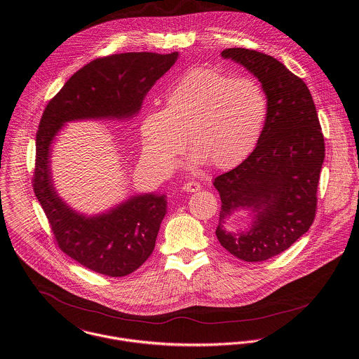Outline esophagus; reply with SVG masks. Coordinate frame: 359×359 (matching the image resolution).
Returning a JSON list of instances; mask_svg holds the SVG:
<instances>
[{"instance_id":"34e87169","label":"esophagus","mask_w":359,"mask_h":359,"mask_svg":"<svg viewBox=\"0 0 359 359\" xmlns=\"http://www.w3.org/2000/svg\"><path fill=\"white\" fill-rule=\"evenodd\" d=\"M201 189V184L198 182H194V180H190L187 183L183 184V190L184 191H189V193H196Z\"/></svg>"}]
</instances>
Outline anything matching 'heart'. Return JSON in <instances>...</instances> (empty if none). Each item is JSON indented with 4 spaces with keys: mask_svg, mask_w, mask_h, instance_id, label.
I'll use <instances>...</instances> for the list:
<instances>
[{
    "mask_svg": "<svg viewBox=\"0 0 359 359\" xmlns=\"http://www.w3.org/2000/svg\"><path fill=\"white\" fill-rule=\"evenodd\" d=\"M268 118L262 86L212 68H191L166 91L163 109L145 112L140 135L147 161L173 170L189 147L196 163L227 170L257 148Z\"/></svg>",
    "mask_w": 359,
    "mask_h": 359,
    "instance_id": "obj_1",
    "label": "heart"
}]
</instances>
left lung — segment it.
Wrapping results in <instances>:
<instances>
[{
  "label": "left lung",
  "instance_id": "left-lung-1",
  "mask_svg": "<svg viewBox=\"0 0 359 359\" xmlns=\"http://www.w3.org/2000/svg\"><path fill=\"white\" fill-rule=\"evenodd\" d=\"M222 57L258 77L268 98V118L252 154L215 177L222 201L216 237L234 257L261 262L286 251L313 223L325 140L302 79L255 50L227 48ZM238 209L256 214L252 229L227 232L224 220Z\"/></svg>",
  "mask_w": 359,
  "mask_h": 359
}]
</instances>
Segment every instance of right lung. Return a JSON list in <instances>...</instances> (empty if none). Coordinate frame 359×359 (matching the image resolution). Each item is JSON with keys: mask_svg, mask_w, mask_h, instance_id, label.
I'll return each mask as SVG.
<instances>
[{"mask_svg": "<svg viewBox=\"0 0 359 359\" xmlns=\"http://www.w3.org/2000/svg\"><path fill=\"white\" fill-rule=\"evenodd\" d=\"M177 57V53H125L97 58L73 74L50 100L40 119L32 179L34 194L58 247L93 272L121 278L140 268L154 251L166 214V200L165 196L143 194L108 214L79 215L53 187L48 161L51 143L65 122L121 119L137 114L149 88Z\"/></svg>", "mask_w": 359, "mask_h": 359, "instance_id": "right-lung-1", "label": "right lung"}]
</instances>
